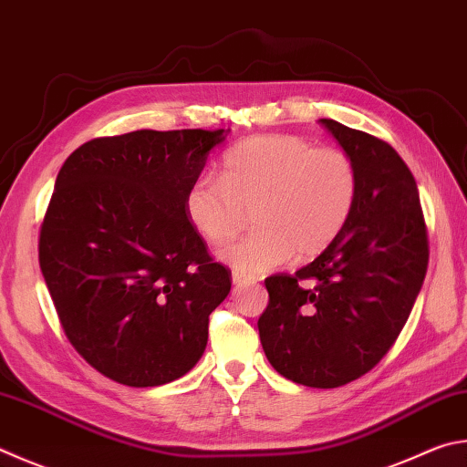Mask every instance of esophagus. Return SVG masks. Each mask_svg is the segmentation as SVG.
Masks as SVG:
<instances>
[{
	"instance_id": "34e87169",
	"label": "esophagus",
	"mask_w": 467,
	"mask_h": 467,
	"mask_svg": "<svg viewBox=\"0 0 467 467\" xmlns=\"http://www.w3.org/2000/svg\"><path fill=\"white\" fill-rule=\"evenodd\" d=\"M255 282H257L255 277L243 275V274H239V271H234V274H233V284L236 287H244V285H251V284H255Z\"/></svg>"
}]
</instances>
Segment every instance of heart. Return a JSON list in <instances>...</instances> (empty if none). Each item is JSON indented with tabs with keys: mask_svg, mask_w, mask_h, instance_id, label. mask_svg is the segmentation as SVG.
<instances>
[{
	"mask_svg": "<svg viewBox=\"0 0 467 467\" xmlns=\"http://www.w3.org/2000/svg\"><path fill=\"white\" fill-rule=\"evenodd\" d=\"M359 175L341 149H315L294 134H261L224 152L223 177L200 173L185 193L192 224L212 244L236 239L253 210L257 228L220 253L243 275L312 259L349 224Z\"/></svg>",
	"mask_w": 467,
	"mask_h": 467,
	"instance_id": "heart-1",
	"label": "heart"
}]
</instances>
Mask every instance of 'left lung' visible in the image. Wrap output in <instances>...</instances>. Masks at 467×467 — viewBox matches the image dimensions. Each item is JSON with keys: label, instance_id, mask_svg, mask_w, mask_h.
Here are the masks:
<instances>
[{"label": "left lung", "instance_id": "1", "mask_svg": "<svg viewBox=\"0 0 467 467\" xmlns=\"http://www.w3.org/2000/svg\"><path fill=\"white\" fill-rule=\"evenodd\" d=\"M353 159L359 198L341 236L294 275L265 279L263 351L277 374L338 388L368 374L400 335L429 265L417 182L388 142L322 118Z\"/></svg>", "mask_w": 467, "mask_h": 467}]
</instances>
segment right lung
<instances>
[{
  "label": "right lung",
  "mask_w": 467,
  "mask_h": 467,
  "mask_svg": "<svg viewBox=\"0 0 467 467\" xmlns=\"http://www.w3.org/2000/svg\"><path fill=\"white\" fill-rule=\"evenodd\" d=\"M228 130H134L75 149L57 175L38 261L58 320L99 374L132 388L188 374L231 269L210 257L185 193Z\"/></svg>",
  "instance_id": "1"
}]
</instances>
